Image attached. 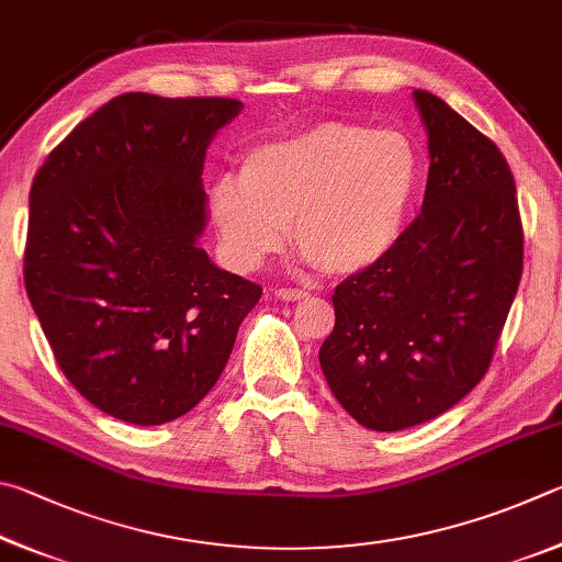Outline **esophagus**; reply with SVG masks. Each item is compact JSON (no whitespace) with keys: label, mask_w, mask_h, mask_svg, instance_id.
I'll return each mask as SVG.
<instances>
[{"label":"esophagus","mask_w":562,"mask_h":562,"mask_svg":"<svg viewBox=\"0 0 562 562\" xmlns=\"http://www.w3.org/2000/svg\"><path fill=\"white\" fill-rule=\"evenodd\" d=\"M276 296H279L281 301H303V299H308V293L299 291V289H279L276 291Z\"/></svg>","instance_id":"esophagus-1"}]
</instances>
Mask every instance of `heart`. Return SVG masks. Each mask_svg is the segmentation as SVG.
<instances>
[{"mask_svg":"<svg viewBox=\"0 0 562 562\" xmlns=\"http://www.w3.org/2000/svg\"><path fill=\"white\" fill-rule=\"evenodd\" d=\"M422 153L400 131L323 121L254 147L239 180L210 187V214L226 259L256 271L283 246L328 276L370 269L405 232L422 187Z\"/></svg>","mask_w":562,"mask_h":562,"instance_id":"b5f03b06","label":"heart"}]
</instances>
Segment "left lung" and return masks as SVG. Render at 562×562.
<instances>
[{"mask_svg":"<svg viewBox=\"0 0 562 562\" xmlns=\"http://www.w3.org/2000/svg\"><path fill=\"white\" fill-rule=\"evenodd\" d=\"M425 202L387 256L336 286L321 368L362 427L400 431L486 375L524 273L516 182L494 140L427 91Z\"/></svg>","mask_w":562,"mask_h":562,"instance_id":"left-lung-1","label":"left lung"}]
</instances>
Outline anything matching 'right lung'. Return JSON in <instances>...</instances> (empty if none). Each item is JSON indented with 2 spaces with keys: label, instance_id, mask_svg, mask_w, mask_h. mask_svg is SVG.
<instances>
[{
  "label": "right lung",
  "instance_id": "add662e5",
  "mask_svg": "<svg viewBox=\"0 0 562 562\" xmlns=\"http://www.w3.org/2000/svg\"><path fill=\"white\" fill-rule=\"evenodd\" d=\"M236 98L123 93L58 143L29 192L26 296L58 368L131 425H165L220 380L261 286L196 246L212 137Z\"/></svg>",
  "mask_w": 562,
  "mask_h": 562
}]
</instances>
